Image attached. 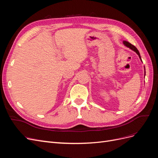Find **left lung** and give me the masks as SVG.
<instances>
[{
  "instance_id": "left-lung-1",
  "label": "left lung",
  "mask_w": 158,
  "mask_h": 158,
  "mask_svg": "<svg viewBox=\"0 0 158 158\" xmlns=\"http://www.w3.org/2000/svg\"><path fill=\"white\" fill-rule=\"evenodd\" d=\"M123 44L125 45L126 47H128V48H130L131 50H132V51H134L135 52H136V53L138 55V56H139V58H140V60L142 62V59H141V56H140V52H139V51H138V50L136 49V47L135 46L132 45L131 44H130V43H128V41H123ZM144 70H145V67H144ZM145 75H146V71H144V76H145Z\"/></svg>"
}]
</instances>
